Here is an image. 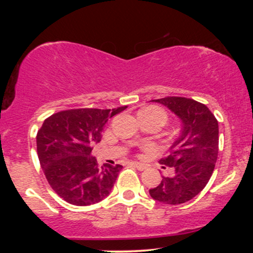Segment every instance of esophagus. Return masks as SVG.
Wrapping results in <instances>:
<instances>
[{"instance_id": "1", "label": "esophagus", "mask_w": 253, "mask_h": 253, "mask_svg": "<svg viewBox=\"0 0 253 253\" xmlns=\"http://www.w3.org/2000/svg\"><path fill=\"white\" fill-rule=\"evenodd\" d=\"M132 165L134 168H136V169H138L139 171H143V170H145L147 168V165H145L143 163H138V162H133Z\"/></svg>"}]
</instances>
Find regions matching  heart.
I'll return each mask as SVG.
<instances>
[{"instance_id": "obj_1", "label": "heart", "mask_w": 253, "mask_h": 253, "mask_svg": "<svg viewBox=\"0 0 253 253\" xmlns=\"http://www.w3.org/2000/svg\"><path fill=\"white\" fill-rule=\"evenodd\" d=\"M141 113H149V114H159L162 115L164 119H167V115L162 110L161 108H157V107H147V108H144L143 110H140Z\"/></svg>"}]
</instances>
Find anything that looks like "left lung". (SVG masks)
Instances as JSON below:
<instances>
[{
  "label": "left lung",
  "instance_id": "8db88e82",
  "mask_svg": "<svg viewBox=\"0 0 253 253\" xmlns=\"http://www.w3.org/2000/svg\"><path fill=\"white\" fill-rule=\"evenodd\" d=\"M152 102L169 108L181 120L182 128L170 155L159 161L172 172L150 189V195L167 205H181L201 193L210 181L219 152V125L207 106L191 98L171 96Z\"/></svg>",
  "mask_w": 253,
  "mask_h": 253
}]
</instances>
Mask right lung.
<instances>
[{"label":"right lung","instance_id":"obj_1","mask_svg":"<svg viewBox=\"0 0 253 253\" xmlns=\"http://www.w3.org/2000/svg\"><path fill=\"white\" fill-rule=\"evenodd\" d=\"M126 108L63 110L43 121L37 134L38 157L52 189L66 202L89 206L110 194L123 167H98L91 146L101 141L108 119Z\"/></svg>","mask_w":253,"mask_h":253}]
</instances>
